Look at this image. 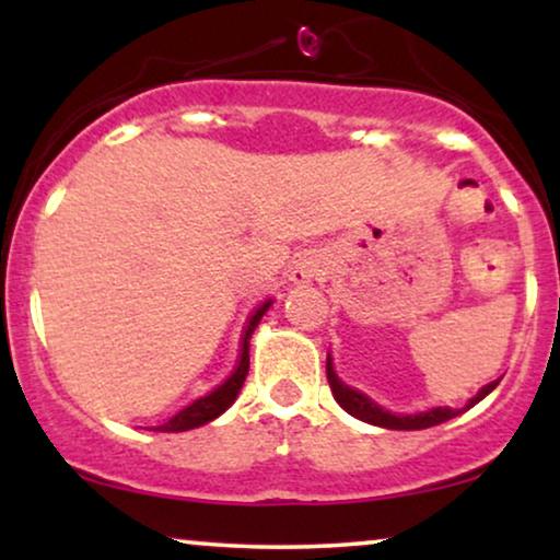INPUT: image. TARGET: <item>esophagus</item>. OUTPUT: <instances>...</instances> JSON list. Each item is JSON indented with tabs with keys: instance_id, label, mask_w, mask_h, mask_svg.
<instances>
[{
	"instance_id": "34e87169",
	"label": "esophagus",
	"mask_w": 560,
	"mask_h": 560,
	"mask_svg": "<svg viewBox=\"0 0 560 560\" xmlns=\"http://www.w3.org/2000/svg\"><path fill=\"white\" fill-rule=\"evenodd\" d=\"M313 272H316V262H313V259H298L293 267V280L308 282L313 278Z\"/></svg>"
}]
</instances>
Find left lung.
Wrapping results in <instances>:
<instances>
[{"instance_id":"obj_1","label":"left lung","mask_w":560,"mask_h":560,"mask_svg":"<svg viewBox=\"0 0 560 560\" xmlns=\"http://www.w3.org/2000/svg\"><path fill=\"white\" fill-rule=\"evenodd\" d=\"M326 377H328V385H331V393L336 397V402H339L341 408L349 412V416H354V418L364 420V423H372V425L393 428V431H420V428H431V425L446 423V420H451L454 416H458V412H462V410H454V408H433V410H425V412H416V416H395V412L382 410L380 405H374L370 400V397L357 393V389L343 385V382L336 377L331 357H326ZM497 385H500V380L489 382V385L481 387L479 393L471 397L466 408L477 405L481 397H487Z\"/></svg>"}]
</instances>
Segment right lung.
Returning <instances> with one entry per match:
<instances>
[{
  "mask_svg": "<svg viewBox=\"0 0 560 560\" xmlns=\"http://www.w3.org/2000/svg\"><path fill=\"white\" fill-rule=\"evenodd\" d=\"M270 303L272 301H265L249 316L247 328H244V334H242V354H240V359H236L234 372L229 374V377L221 382L219 387H213L209 395L198 397V400L186 405V408L175 412L171 420H165L163 425H155V428H152V431H160V433L190 431V428H198V425L209 423V420H213V418H219L221 412H224L229 405L236 400V395H240V389L244 385V377H247V372H249V339H252V331H255V328H257L259 318L265 316V311L270 308Z\"/></svg>",
  "mask_w": 560,
  "mask_h": 560,
  "instance_id": "1",
  "label": "right lung"
}]
</instances>
